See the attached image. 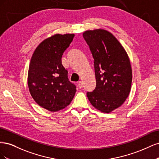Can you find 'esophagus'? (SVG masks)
<instances>
[{"instance_id":"esophagus-1","label":"esophagus","mask_w":159,"mask_h":159,"mask_svg":"<svg viewBox=\"0 0 159 159\" xmlns=\"http://www.w3.org/2000/svg\"><path fill=\"white\" fill-rule=\"evenodd\" d=\"M78 88H79L80 89L82 88H83V82H82V81H80L79 82H78Z\"/></svg>"}]
</instances>
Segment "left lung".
<instances>
[{"label":"left lung","instance_id":"left-lung-1","mask_svg":"<svg viewBox=\"0 0 159 159\" xmlns=\"http://www.w3.org/2000/svg\"><path fill=\"white\" fill-rule=\"evenodd\" d=\"M83 36L93 57L96 86L87 97L94 107L109 113L127 98L131 87L132 70L123 47L112 34L88 30Z\"/></svg>","mask_w":159,"mask_h":159}]
</instances>
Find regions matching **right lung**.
Returning a JSON list of instances; mask_svg holds the SVG:
<instances>
[{"instance_id": "add662e5", "label": "right lung", "mask_w": 159, "mask_h": 159, "mask_svg": "<svg viewBox=\"0 0 159 159\" xmlns=\"http://www.w3.org/2000/svg\"><path fill=\"white\" fill-rule=\"evenodd\" d=\"M74 37V34L52 36L42 42L32 56L28 74L30 93L40 106L50 111L68 106L76 92L61 64V56Z\"/></svg>"}]
</instances>
